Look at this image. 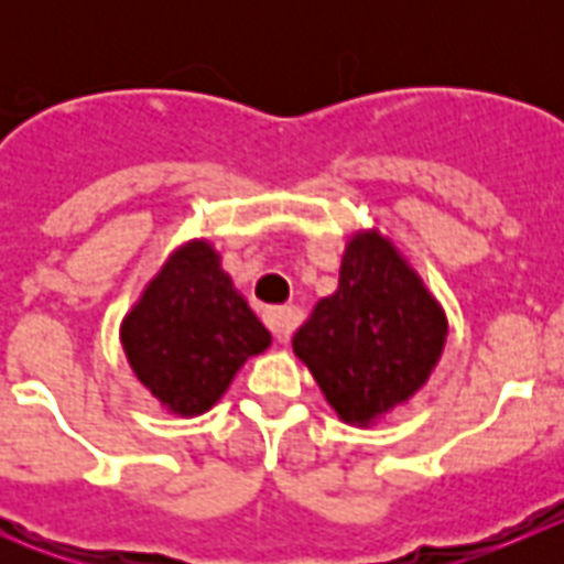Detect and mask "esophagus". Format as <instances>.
<instances>
[{
  "label": "esophagus",
  "instance_id": "34e87169",
  "mask_svg": "<svg viewBox=\"0 0 564 564\" xmlns=\"http://www.w3.org/2000/svg\"><path fill=\"white\" fill-rule=\"evenodd\" d=\"M265 325L268 330L273 333V338L288 341V336H291L293 327H296V313H293L291 307H271V311H265Z\"/></svg>",
  "mask_w": 564,
  "mask_h": 564
}]
</instances>
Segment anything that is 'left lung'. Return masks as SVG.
<instances>
[{"label": "left lung", "instance_id": "1", "mask_svg": "<svg viewBox=\"0 0 564 564\" xmlns=\"http://www.w3.org/2000/svg\"><path fill=\"white\" fill-rule=\"evenodd\" d=\"M446 341V318L421 279L378 234H358L338 288L293 336L333 410L367 423L415 395Z\"/></svg>", "mask_w": 564, "mask_h": 564}]
</instances>
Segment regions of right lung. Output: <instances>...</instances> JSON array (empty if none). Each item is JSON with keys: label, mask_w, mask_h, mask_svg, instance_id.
<instances>
[{"label": "right lung", "mask_w": 564, "mask_h": 564, "mask_svg": "<svg viewBox=\"0 0 564 564\" xmlns=\"http://www.w3.org/2000/svg\"><path fill=\"white\" fill-rule=\"evenodd\" d=\"M121 338L138 381L181 415L212 410L239 367L271 344L208 242L169 259L123 318Z\"/></svg>", "instance_id": "1"}]
</instances>
